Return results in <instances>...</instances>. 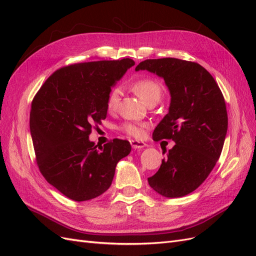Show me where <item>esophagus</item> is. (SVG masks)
I'll return each instance as SVG.
<instances>
[{
  "instance_id": "esophagus-1",
  "label": "esophagus",
  "mask_w": 256,
  "mask_h": 256,
  "mask_svg": "<svg viewBox=\"0 0 256 256\" xmlns=\"http://www.w3.org/2000/svg\"><path fill=\"white\" fill-rule=\"evenodd\" d=\"M130 144H131V146H132V148H134V150L143 148V147H145V145H146L144 142L136 141V140H131V141H130Z\"/></svg>"
}]
</instances>
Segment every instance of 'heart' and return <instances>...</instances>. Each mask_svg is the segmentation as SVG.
<instances>
[{
	"mask_svg": "<svg viewBox=\"0 0 256 256\" xmlns=\"http://www.w3.org/2000/svg\"><path fill=\"white\" fill-rule=\"evenodd\" d=\"M132 90L145 104L154 99L159 100L162 94V88L160 83L152 78H142V79L136 80L132 84ZM120 88H114L110 90L109 95H108V98H106L108 111L113 112L118 109V104H120ZM143 127L144 125H142V124L127 122H124L120 129L122 131V132L128 134L129 136L140 138L143 134Z\"/></svg>",
	"mask_w": 256,
	"mask_h": 256,
	"instance_id": "1",
	"label": "heart"
}]
</instances>
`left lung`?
<instances>
[{
  "label": "left lung",
  "mask_w": 256,
  "mask_h": 256,
  "mask_svg": "<svg viewBox=\"0 0 256 256\" xmlns=\"http://www.w3.org/2000/svg\"><path fill=\"white\" fill-rule=\"evenodd\" d=\"M136 70H148L164 78L171 94L168 113L152 138L176 144L148 184L166 198L187 196L204 182L221 154L228 131L222 92L212 76L196 62L145 60Z\"/></svg>",
  "instance_id": "1"
}]
</instances>
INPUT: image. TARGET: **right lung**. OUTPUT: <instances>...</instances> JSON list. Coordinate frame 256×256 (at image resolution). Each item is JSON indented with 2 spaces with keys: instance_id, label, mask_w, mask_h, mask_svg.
Here are the masks:
<instances>
[{
  "instance_id": "add662e5",
  "label": "right lung",
  "mask_w": 256,
  "mask_h": 256,
  "mask_svg": "<svg viewBox=\"0 0 256 256\" xmlns=\"http://www.w3.org/2000/svg\"><path fill=\"white\" fill-rule=\"evenodd\" d=\"M134 65V60L122 58L62 67L33 99L30 130L37 166L68 198L82 202L102 196L110 188L118 162L131 150L126 140L98 146L88 136L106 118L111 88Z\"/></svg>"
}]
</instances>
